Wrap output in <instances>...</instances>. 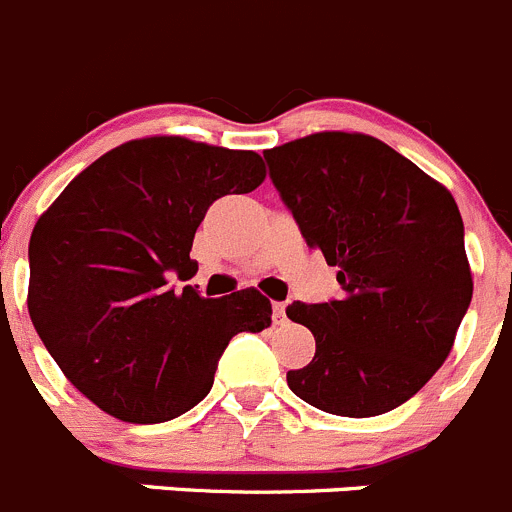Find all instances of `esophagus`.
<instances>
[{"label": "esophagus", "mask_w": 512, "mask_h": 512, "mask_svg": "<svg viewBox=\"0 0 512 512\" xmlns=\"http://www.w3.org/2000/svg\"><path fill=\"white\" fill-rule=\"evenodd\" d=\"M272 321L275 326H283L288 321V315H285V303H272Z\"/></svg>", "instance_id": "esophagus-1"}]
</instances>
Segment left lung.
Returning a JSON list of instances; mask_svg holds the SVG:
<instances>
[{"label": "left lung", "mask_w": 512, "mask_h": 512, "mask_svg": "<svg viewBox=\"0 0 512 512\" xmlns=\"http://www.w3.org/2000/svg\"><path fill=\"white\" fill-rule=\"evenodd\" d=\"M308 247L338 267L341 298L293 303L315 356L288 371L310 407L376 417L412 399L450 356L472 300L455 199L379 138L313 133L265 151Z\"/></svg>", "instance_id": "1"}]
</instances>
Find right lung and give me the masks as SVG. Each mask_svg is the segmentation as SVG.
Returning <instances> with one entry per match:
<instances>
[{"mask_svg":"<svg viewBox=\"0 0 512 512\" xmlns=\"http://www.w3.org/2000/svg\"><path fill=\"white\" fill-rule=\"evenodd\" d=\"M265 179L255 151L156 136L128 141L75 176L37 219L27 308L70 384L111 417L156 424L209 394L232 336L270 326L257 290L202 298L191 242L224 194Z\"/></svg>","mask_w":512,"mask_h":512,"instance_id":"add662e5","label":"right lung"}]
</instances>
